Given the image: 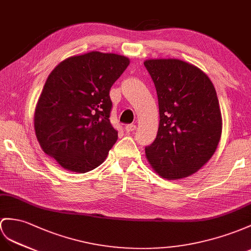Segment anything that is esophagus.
Returning <instances> with one entry per match:
<instances>
[{"instance_id":"1","label":"esophagus","mask_w":251,"mask_h":251,"mask_svg":"<svg viewBox=\"0 0 251 251\" xmlns=\"http://www.w3.org/2000/svg\"><path fill=\"white\" fill-rule=\"evenodd\" d=\"M135 130H136V126L135 125H127V126H126V131L127 133L133 132V131H135Z\"/></svg>"}]
</instances>
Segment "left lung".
I'll return each instance as SVG.
<instances>
[{
	"label": "left lung",
	"mask_w": 251,
	"mask_h": 251,
	"mask_svg": "<svg viewBox=\"0 0 251 251\" xmlns=\"http://www.w3.org/2000/svg\"><path fill=\"white\" fill-rule=\"evenodd\" d=\"M144 65L160 109L156 138L145 149L147 161L163 179L186 178L209 162L221 140L215 87L202 70L181 59H146Z\"/></svg>",
	"instance_id": "left-lung-1"
}]
</instances>
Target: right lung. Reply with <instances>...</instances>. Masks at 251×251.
<instances>
[{"mask_svg": "<svg viewBox=\"0 0 251 251\" xmlns=\"http://www.w3.org/2000/svg\"><path fill=\"white\" fill-rule=\"evenodd\" d=\"M130 59L91 51L60 62L49 75L34 113L36 137L60 167L85 174L105 161L118 133L109 90Z\"/></svg>", "mask_w": 251, "mask_h": 251, "instance_id": "obj_1", "label": "right lung"}]
</instances>
